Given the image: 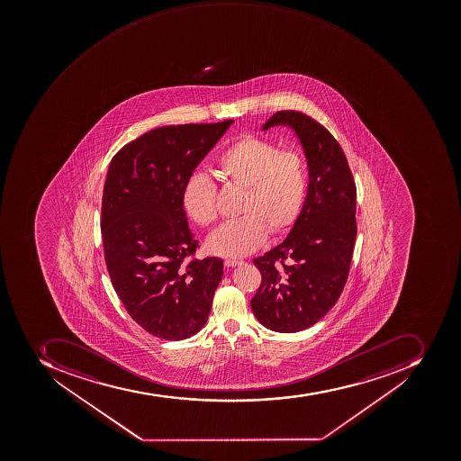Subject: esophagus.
<instances>
[{
  "label": "esophagus",
  "mask_w": 461,
  "mask_h": 461,
  "mask_svg": "<svg viewBox=\"0 0 461 461\" xmlns=\"http://www.w3.org/2000/svg\"><path fill=\"white\" fill-rule=\"evenodd\" d=\"M243 261L240 260H232V258H227V260L224 261L225 267H236V266L241 265Z\"/></svg>",
  "instance_id": "obj_1"
}]
</instances>
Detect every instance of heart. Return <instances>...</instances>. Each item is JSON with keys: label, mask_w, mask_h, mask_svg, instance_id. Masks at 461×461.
<instances>
[{"label": "heart", "mask_w": 461, "mask_h": 461, "mask_svg": "<svg viewBox=\"0 0 461 461\" xmlns=\"http://www.w3.org/2000/svg\"><path fill=\"white\" fill-rule=\"evenodd\" d=\"M224 183L246 188L240 214L224 222L207 240L208 250L224 258H243L263 246L268 236L289 231L306 203L309 172L299 150H278L260 136L243 135L215 159ZM183 207L195 224L208 227L217 220V185L203 172L184 184Z\"/></svg>", "instance_id": "1"}]
</instances>
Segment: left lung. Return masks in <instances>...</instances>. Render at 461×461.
I'll list each match as a JSON object with an SVG mask.
<instances>
[{
	"mask_svg": "<svg viewBox=\"0 0 461 461\" xmlns=\"http://www.w3.org/2000/svg\"><path fill=\"white\" fill-rule=\"evenodd\" d=\"M296 132L309 168L306 203L287 239L253 263L261 285L251 299L258 321L300 332L328 313L343 292L357 239V185L338 140L303 112H276L263 129Z\"/></svg>",
	"mask_w": 461,
	"mask_h": 461,
	"instance_id": "8db88e82",
	"label": "left lung"
}]
</instances>
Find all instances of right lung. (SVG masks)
Listing matches in <instances>:
<instances>
[{
	"label": "right lung",
	"mask_w": 461,
	"mask_h": 461,
	"mask_svg": "<svg viewBox=\"0 0 461 461\" xmlns=\"http://www.w3.org/2000/svg\"><path fill=\"white\" fill-rule=\"evenodd\" d=\"M232 122L154 129L126 143L107 169L100 220L107 272L131 318L161 339L200 332L221 282V258H194L200 246L181 195Z\"/></svg>",
	"instance_id": "1"
}]
</instances>
